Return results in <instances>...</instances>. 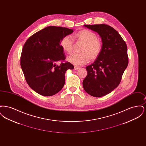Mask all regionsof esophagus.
Listing matches in <instances>:
<instances>
[{"instance_id":"1","label":"esophagus","mask_w":146,"mask_h":146,"mask_svg":"<svg viewBox=\"0 0 146 146\" xmlns=\"http://www.w3.org/2000/svg\"><path fill=\"white\" fill-rule=\"evenodd\" d=\"M80 69V67H78V66H74V70H77Z\"/></svg>"}]
</instances>
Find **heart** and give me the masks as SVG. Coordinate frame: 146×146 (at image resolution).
Listing matches in <instances>:
<instances>
[{
    "mask_svg": "<svg viewBox=\"0 0 146 146\" xmlns=\"http://www.w3.org/2000/svg\"><path fill=\"white\" fill-rule=\"evenodd\" d=\"M76 37L84 42L81 49L82 53L73 54L68 57L67 60L70 62L80 66L88 62L90 59L95 58L100 54L102 48V42L96 38V35L93 32L84 29L79 32ZM61 46L67 53L72 52L73 46V40L70 35H66L61 40Z\"/></svg>",
    "mask_w": 146,
    "mask_h": 146,
    "instance_id": "1",
    "label": "heart"
}]
</instances>
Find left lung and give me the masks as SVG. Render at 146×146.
Here are the masks:
<instances>
[{"mask_svg":"<svg viewBox=\"0 0 146 146\" xmlns=\"http://www.w3.org/2000/svg\"><path fill=\"white\" fill-rule=\"evenodd\" d=\"M84 26L100 35L102 48L95 62L86 67L88 74L83 85L91 96L102 97L114 90L120 83L129 62L127 45L118 32L108 25Z\"/></svg>","mask_w":146,"mask_h":146,"instance_id":"left-lung-1","label":"left lung"}]
</instances>
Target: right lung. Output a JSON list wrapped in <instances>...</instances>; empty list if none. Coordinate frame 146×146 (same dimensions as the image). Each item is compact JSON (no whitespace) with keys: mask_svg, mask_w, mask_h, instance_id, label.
Returning <instances> with one entry per match:
<instances>
[{"mask_svg":"<svg viewBox=\"0 0 146 146\" xmlns=\"http://www.w3.org/2000/svg\"><path fill=\"white\" fill-rule=\"evenodd\" d=\"M73 32L69 28L49 26L30 36L25 43L21 55V67L31 89L44 96H51L62 89L65 73L74 66L63 62L66 56L61 40ZM62 62L60 65L56 63Z\"/></svg>","mask_w":146,"mask_h":146,"instance_id":"add662e5","label":"right lung"}]
</instances>
